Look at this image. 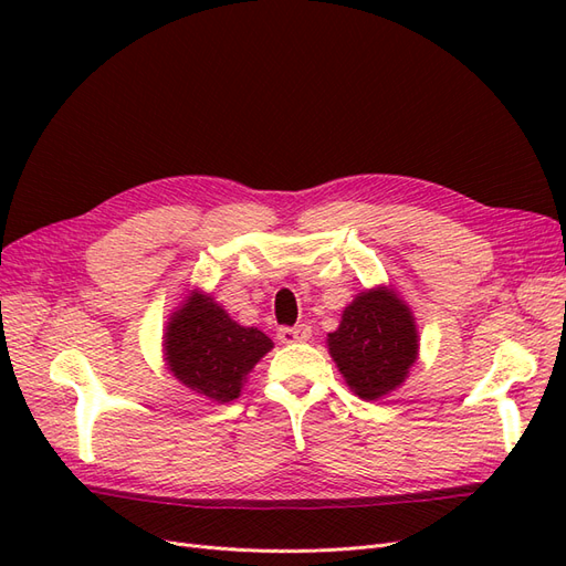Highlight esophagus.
<instances>
[{
    "label": "esophagus",
    "instance_id": "esophagus-1",
    "mask_svg": "<svg viewBox=\"0 0 566 566\" xmlns=\"http://www.w3.org/2000/svg\"><path fill=\"white\" fill-rule=\"evenodd\" d=\"M312 337L310 325H295V328H281L279 342L281 345H297V342H306Z\"/></svg>",
    "mask_w": 566,
    "mask_h": 566
}]
</instances>
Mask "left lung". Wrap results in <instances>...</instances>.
<instances>
[{"label":"left lung","instance_id":"left-lung-1","mask_svg":"<svg viewBox=\"0 0 566 566\" xmlns=\"http://www.w3.org/2000/svg\"><path fill=\"white\" fill-rule=\"evenodd\" d=\"M325 342L347 387L364 401L397 391L420 352L413 310L391 285L358 293Z\"/></svg>","mask_w":566,"mask_h":566}]
</instances>
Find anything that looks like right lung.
Segmentation results:
<instances>
[{
    "label": "right lung",
    "mask_w": 566,
    "mask_h": 566,
    "mask_svg": "<svg viewBox=\"0 0 566 566\" xmlns=\"http://www.w3.org/2000/svg\"><path fill=\"white\" fill-rule=\"evenodd\" d=\"M273 349L256 328L235 323L210 293L191 290L169 314L163 335V361L198 397L229 403L241 397L250 370Z\"/></svg>",
    "instance_id": "1"
}]
</instances>
